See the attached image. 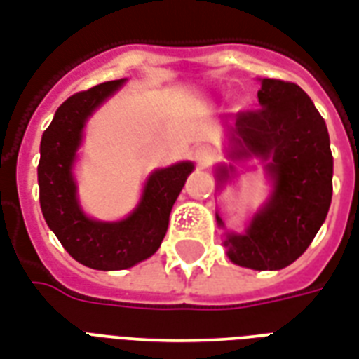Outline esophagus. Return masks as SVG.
<instances>
[{"label": "esophagus", "instance_id": "1", "mask_svg": "<svg viewBox=\"0 0 359 359\" xmlns=\"http://www.w3.org/2000/svg\"><path fill=\"white\" fill-rule=\"evenodd\" d=\"M215 157H217V153H215V149L212 145H201V147H196L195 149V161L201 164V166H208V164H212L215 161Z\"/></svg>", "mask_w": 359, "mask_h": 359}]
</instances>
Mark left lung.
Segmentation results:
<instances>
[{
    "label": "left lung",
    "instance_id": "left-lung-1",
    "mask_svg": "<svg viewBox=\"0 0 359 359\" xmlns=\"http://www.w3.org/2000/svg\"><path fill=\"white\" fill-rule=\"evenodd\" d=\"M257 98V109L236 113L229 126V157L261 158L272 195L246 233H225L223 246L234 265L280 271L311 246L330 212L333 155L325 121L299 85L263 79ZM233 172L234 166H219L217 185ZM215 219L225 227L219 214Z\"/></svg>",
    "mask_w": 359,
    "mask_h": 359
}]
</instances>
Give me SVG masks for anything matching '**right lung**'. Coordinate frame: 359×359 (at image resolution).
Returning a JSON list of instances; mask_svg holds the SVG:
<instances>
[{
  "mask_svg": "<svg viewBox=\"0 0 359 359\" xmlns=\"http://www.w3.org/2000/svg\"><path fill=\"white\" fill-rule=\"evenodd\" d=\"M123 83L125 79L107 81L69 96L43 132L39 147L37 182L43 217L64 250L81 265L96 271L130 269L157 252L168 229L172 206L195 168L193 163H177L155 170L145 182L138 206L125 219L96 221L81 210L72 168L83 128L94 109Z\"/></svg>",
  "mask_w": 359,
  "mask_h": 359,
  "instance_id": "add662e5",
  "label": "right lung"
}]
</instances>
